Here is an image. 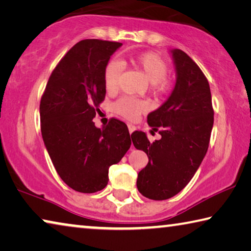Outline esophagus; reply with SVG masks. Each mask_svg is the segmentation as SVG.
<instances>
[{
    "label": "esophagus",
    "instance_id": "1",
    "mask_svg": "<svg viewBox=\"0 0 251 251\" xmlns=\"http://www.w3.org/2000/svg\"><path fill=\"white\" fill-rule=\"evenodd\" d=\"M135 129H136V127H135L134 125H132V124H128V132H129V134H132Z\"/></svg>",
    "mask_w": 251,
    "mask_h": 251
}]
</instances>
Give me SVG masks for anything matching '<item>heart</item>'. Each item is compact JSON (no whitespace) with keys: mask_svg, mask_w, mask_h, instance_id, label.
I'll return each mask as SVG.
<instances>
[{"mask_svg":"<svg viewBox=\"0 0 251 251\" xmlns=\"http://www.w3.org/2000/svg\"><path fill=\"white\" fill-rule=\"evenodd\" d=\"M133 65L145 75L146 80L152 85L154 94L162 95L170 89L168 75V63L160 54L155 52H143L130 58ZM123 66L117 59H111L106 63L104 69V83L108 93H114L118 88ZM146 109V105L141 100L122 97L113 104V111L127 121H135Z\"/></svg>","mask_w":251,"mask_h":251,"instance_id":"obj_1","label":"heart"}]
</instances>
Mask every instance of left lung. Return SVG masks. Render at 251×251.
<instances>
[{"instance_id":"left-lung-1","label":"left lung","mask_w":251,"mask_h":251,"mask_svg":"<svg viewBox=\"0 0 251 251\" xmlns=\"http://www.w3.org/2000/svg\"><path fill=\"white\" fill-rule=\"evenodd\" d=\"M176 82L164 104L147 116L161 138L151 143L144 132H134L133 144L147 154L149 163L137 176V189L152 200L176 196L191 181L209 147L213 126L211 91L205 75L184 51L170 50Z\"/></svg>"}]
</instances>
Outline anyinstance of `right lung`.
I'll use <instances>...</instances> for the list:
<instances>
[{"instance_id": "right-lung-1", "label": "right lung", "mask_w": 251, "mask_h": 251, "mask_svg": "<svg viewBox=\"0 0 251 251\" xmlns=\"http://www.w3.org/2000/svg\"><path fill=\"white\" fill-rule=\"evenodd\" d=\"M122 43L82 40L51 74L40 102L41 134L61 180L81 193L108 183V171L130 147L125 123L111 118L104 128L93 118L105 99L104 69Z\"/></svg>"}]
</instances>
